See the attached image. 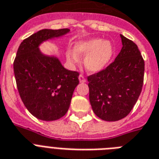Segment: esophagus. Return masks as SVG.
<instances>
[{"mask_svg":"<svg viewBox=\"0 0 159 159\" xmlns=\"http://www.w3.org/2000/svg\"><path fill=\"white\" fill-rule=\"evenodd\" d=\"M79 81L81 83H84V82H86V79L85 78V77H84L83 75H80L79 76Z\"/></svg>","mask_w":159,"mask_h":159,"instance_id":"34e87169","label":"esophagus"}]
</instances>
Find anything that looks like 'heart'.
Returning <instances> with one entry per match:
<instances>
[{"mask_svg":"<svg viewBox=\"0 0 159 159\" xmlns=\"http://www.w3.org/2000/svg\"><path fill=\"white\" fill-rule=\"evenodd\" d=\"M74 51H69L68 61L72 64L80 61V56H85L84 65L88 71L98 73L102 71L110 63L114 54V50L110 41L102 39L93 38L77 43Z\"/></svg>","mask_w":159,"mask_h":159,"instance_id":"obj_1","label":"heart"}]
</instances>
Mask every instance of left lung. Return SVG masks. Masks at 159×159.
I'll return each instance as SVG.
<instances>
[{
    "mask_svg": "<svg viewBox=\"0 0 159 159\" xmlns=\"http://www.w3.org/2000/svg\"><path fill=\"white\" fill-rule=\"evenodd\" d=\"M122 48L102 71L88 76L89 98L94 114L106 121L127 116L141 92L145 62L137 44L120 34Z\"/></svg>",
    "mask_w": 159,
    "mask_h": 159,
    "instance_id": "1",
    "label": "left lung"
}]
</instances>
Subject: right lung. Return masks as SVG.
Segmentation results:
<instances>
[{
	"label": "right lung",
	"instance_id": "add662e5",
	"mask_svg": "<svg viewBox=\"0 0 159 159\" xmlns=\"http://www.w3.org/2000/svg\"><path fill=\"white\" fill-rule=\"evenodd\" d=\"M69 29H43L25 39L14 61V72L18 93L30 114L45 121L64 116L71 102L79 73L65 69L56 57L43 54L39 46L58 38Z\"/></svg>",
	"mask_w": 159,
	"mask_h": 159
}]
</instances>
